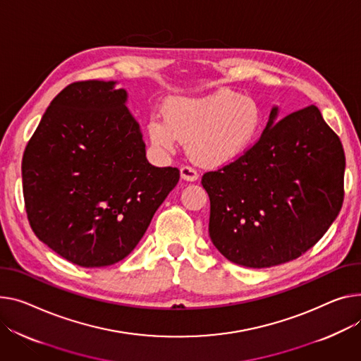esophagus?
Instances as JSON below:
<instances>
[{
	"instance_id": "1",
	"label": "esophagus",
	"mask_w": 361,
	"mask_h": 361,
	"mask_svg": "<svg viewBox=\"0 0 361 361\" xmlns=\"http://www.w3.org/2000/svg\"><path fill=\"white\" fill-rule=\"evenodd\" d=\"M180 174H181V178L185 181H196L199 178V173L193 166H188V165H184L180 168Z\"/></svg>"
}]
</instances>
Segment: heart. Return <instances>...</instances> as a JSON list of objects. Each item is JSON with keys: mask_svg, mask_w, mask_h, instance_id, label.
Wrapping results in <instances>:
<instances>
[{"mask_svg": "<svg viewBox=\"0 0 361 361\" xmlns=\"http://www.w3.org/2000/svg\"><path fill=\"white\" fill-rule=\"evenodd\" d=\"M262 125L259 106L233 91H218L200 99H174L165 117L154 114L147 123L152 147L171 152L178 139L203 165H224L241 157L254 143Z\"/></svg>", "mask_w": 361, "mask_h": 361, "instance_id": "obj_1", "label": "heart"}]
</instances>
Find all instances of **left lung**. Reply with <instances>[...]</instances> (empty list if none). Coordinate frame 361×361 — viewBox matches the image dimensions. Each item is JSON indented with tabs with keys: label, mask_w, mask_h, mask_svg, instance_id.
<instances>
[{
	"label": "left lung",
	"mask_w": 361,
	"mask_h": 361,
	"mask_svg": "<svg viewBox=\"0 0 361 361\" xmlns=\"http://www.w3.org/2000/svg\"><path fill=\"white\" fill-rule=\"evenodd\" d=\"M273 107L259 139L235 161L204 173L209 235L229 261L266 269L314 247L344 200L343 143L317 106L276 123Z\"/></svg>",
	"instance_id": "left-lung-1"
}]
</instances>
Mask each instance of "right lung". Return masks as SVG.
I'll list each match as a JSON object with an SVG mask.
<instances>
[{"label": "right lung", "mask_w": 361, "mask_h": 361, "mask_svg": "<svg viewBox=\"0 0 361 361\" xmlns=\"http://www.w3.org/2000/svg\"><path fill=\"white\" fill-rule=\"evenodd\" d=\"M114 81H78L46 109L21 162L35 235L77 266L106 267L129 255L180 180L147 159L128 92Z\"/></svg>", "instance_id": "obj_1"}]
</instances>
